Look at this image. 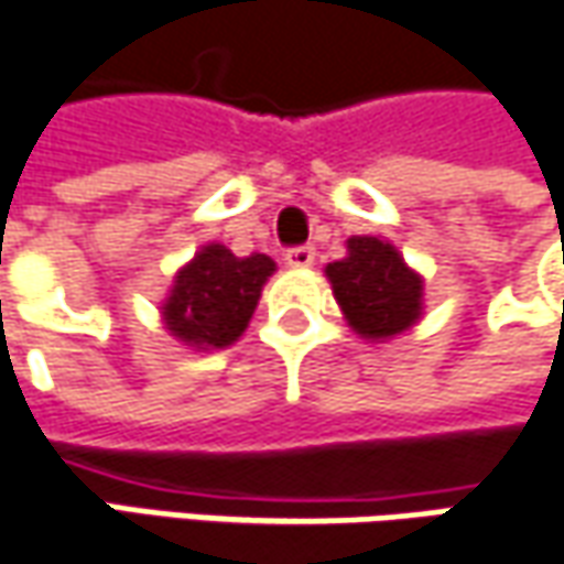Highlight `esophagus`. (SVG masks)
I'll use <instances>...</instances> for the list:
<instances>
[{
  "mask_svg": "<svg viewBox=\"0 0 564 564\" xmlns=\"http://www.w3.org/2000/svg\"><path fill=\"white\" fill-rule=\"evenodd\" d=\"M312 261H315V249L312 246H296V249L286 252V264L290 268H308Z\"/></svg>",
  "mask_w": 564,
  "mask_h": 564,
  "instance_id": "34e87169",
  "label": "esophagus"
}]
</instances>
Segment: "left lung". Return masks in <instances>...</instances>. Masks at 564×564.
I'll list each match as a JSON object with an SVG mask.
<instances>
[{
	"label": "left lung",
	"mask_w": 564,
	"mask_h": 564,
	"mask_svg": "<svg viewBox=\"0 0 564 564\" xmlns=\"http://www.w3.org/2000/svg\"><path fill=\"white\" fill-rule=\"evenodd\" d=\"M325 278L347 325L369 344H384L423 318V274L381 236H350L347 256L330 261Z\"/></svg>",
	"instance_id": "1"
}]
</instances>
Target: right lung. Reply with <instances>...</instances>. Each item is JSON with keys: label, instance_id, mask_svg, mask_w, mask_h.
Wrapping results in <instances>:
<instances>
[{"label": "right lung", "instance_id": "right-lung-1", "mask_svg": "<svg viewBox=\"0 0 564 564\" xmlns=\"http://www.w3.org/2000/svg\"><path fill=\"white\" fill-rule=\"evenodd\" d=\"M274 271V258L261 252L239 258L227 246L208 242L176 271L160 303V318L185 347L198 354L224 350L249 328L261 290Z\"/></svg>", "mask_w": 564, "mask_h": 564}]
</instances>
